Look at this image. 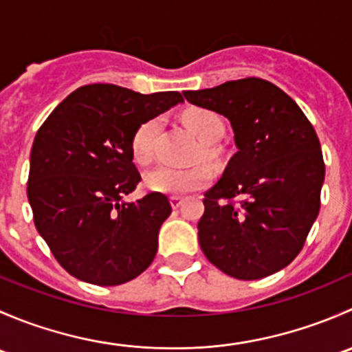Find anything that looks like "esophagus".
<instances>
[{"label": "esophagus", "instance_id": "esophagus-1", "mask_svg": "<svg viewBox=\"0 0 352 352\" xmlns=\"http://www.w3.org/2000/svg\"><path fill=\"white\" fill-rule=\"evenodd\" d=\"M182 201H184V197H180V196H172V197H170V204H172L173 209L180 208Z\"/></svg>", "mask_w": 352, "mask_h": 352}]
</instances>
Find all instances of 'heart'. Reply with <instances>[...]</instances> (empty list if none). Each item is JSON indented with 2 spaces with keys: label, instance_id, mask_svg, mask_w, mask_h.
<instances>
[{
  "label": "heart",
  "instance_id": "1",
  "mask_svg": "<svg viewBox=\"0 0 352 352\" xmlns=\"http://www.w3.org/2000/svg\"><path fill=\"white\" fill-rule=\"evenodd\" d=\"M182 119L202 143H214L225 129L221 117L209 109L192 107L184 112ZM158 126V119H148L141 126H138V129L131 136V156L138 165H148L153 160ZM211 179L212 173L206 165L186 166V168L160 165L144 175V186L151 192L180 196V194L202 189L211 182Z\"/></svg>",
  "mask_w": 352,
  "mask_h": 352
}]
</instances>
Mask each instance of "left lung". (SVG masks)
Masks as SVG:
<instances>
[{
    "mask_svg": "<svg viewBox=\"0 0 352 352\" xmlns=\"http://www.w3.org/2000/svg\"><path fill=\"white\" fill-rule=\"evenodd\" d=\"M184 97L225 116L236 144L202 199V252L243 281L281 271L301 252L320 211L325 163L314 126L289 95L262 78L187 90Z\"/></svg>",
    "mask_w": 352,
    "mask_h": 352,
    "instance_id": "1",
    "label": "left lung"
}]
</instances>
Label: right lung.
<instances>
[{"mask_svg": "<svg viewBox=\"0 0 352 352\" xmlns=\"http://www.w3.org/2000/svg\"><path fill=\"white\" fill-rule=\"evenodd\" d=\"M179 102V91L85 85L35 134L27 182L35 228L76 279L124 285L153 262L172 206L158 192L122 202L141 180L129 143L138 126Z\"/></svg>", "mask_w": 352, "mask_h": 352, "instance_id": "obj_1", "label": "right lung"}]
</instances>
